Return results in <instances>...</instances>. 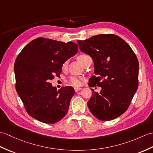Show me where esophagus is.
I'll return each mask as SVG.
<instances>
[{"mask_svg":"<svg viewBox=\"0 0 153 153\" xmlns=\"http://www.w3.org/2000/svg\"><path fill=\"white\" fill-rule=\"evenodd\" d=\"M81 89V87H75V88H74V90H75V91H76V92L79 91Z\"/></svg>","mask_w":153,"mask_h":153,"instance_id":"34e87169","label":"esophagus"}]
</instances>
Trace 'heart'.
Returning a JSON list of instances; mask_svg holds the SVG:
<instances>
[{"mask_svg": "<svg viewBox=\"0 0 153 153\" xmlns=\"http://www.w3.org/2000/svg\"><path fill=\"white\" fill-rule=\"evenodd\" d=\"M87 56V55H81L78 56L77 59L79 60L80 59H83ZM66 65V62L64 63L63 67H65ZM69 82L71 85H73V86H75V87L79 86V85H81V83H82V78L79 77H71L69 79Z\"/></svg>", "mask_w": 153, "mask_h": 153, "instance_id": "heart-1", "label": "heart"}]
</instances>
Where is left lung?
I'll list each match as a JSON object with an SVG mask.
<instances>
[{"label":"left lung","instance_id":"left-lung-1","mask_svg":"<svg viewBox=\"0 0 153 153\" xmlns=\"http://www.w3.org/2000/svg\"><path fill=\"white\" fill-rule=\"evenodd\" d=\"M81 52L89 55L94 74L88 85L102 88L93 91L87 105L96 118L111 120L125 113L138 87L139 62L126 42L115 34H98L77 40Z\"/></svg>","mask_w":153,"mask_h":153}]
</instances>
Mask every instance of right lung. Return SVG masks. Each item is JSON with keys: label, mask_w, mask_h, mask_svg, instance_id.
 Wrapping results in <instances>:
<instances>
[{"label": "right lung", "mask_w": 153, "mask_h": 153, "mask_svg": "<svg viewBox=\"0 0 153 153\" xmlns=\"http://www.w3.org/2000/svg\"><path fill=\"white\" fill-rule=\"evenodd\" d=\"M77 51L78 45L72 42L38 38L19 53L14 64L16 88L33 118L53 124L68 113L74 88L62 87L57 91L49 81L59 76L63 64Z\"/></svg>", "instance_id": "right-lung-1"}]
</instances>
